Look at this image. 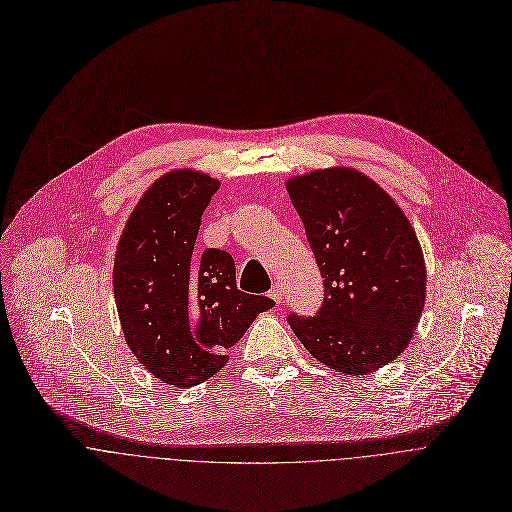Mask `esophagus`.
Listing matches in <instances>:
<instances>
[{"label": "esophagus", "instance_id": "34e87169", "mask_svg": "<svg viewBox=\"0 0 512 512\" xmlns=\"http://www.w3.org/2000/svg\"><path fill=\"white\" fill-rule=\"evenodd\" d=\"M269 297H271V299H275L277 303H281V301H283V289H281L279 285H273V287H271V291H269Z\"/></svg>", "mask_w": 512, "mask_h": 512}]
</instances>
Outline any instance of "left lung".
Listing matches in <instances>:
<instances>
[{"label":"left lung","mask_w":512,"mask_h":512,"mask_svg":"<svg viewBox=\"0 0 512 512\" xmlns=\"http://www.w3.org/2000/svg\"><path fill=\"white\" fill-rule=\"evenodd\" d=\"M287 191L323 279L313 317L287 321L331 370L364 376L394 362L420 321L426 267L400 207L352 168L313 170Z\"/></svg>","instance_id":"1"}]
</instances>
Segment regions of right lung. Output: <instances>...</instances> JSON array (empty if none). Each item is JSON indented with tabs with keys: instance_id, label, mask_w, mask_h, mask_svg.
<instances>
[{
	"instance_id": "add662e5",
	"label": "right lung",
	"mask_w": 512,
	"mask_h": 512,
	"mask_svg": "<svg viewBox=\"0 0 512 512\" xmlns=\"http://www.w3.org/2000/svg\"><path fill=\"white\" fill-rule=\"evenodd\" d=\"M219 183L173 170L140 199L120 237L114 297L126 344L154 378L191 388L215 376L271 297L237 287L227 251L195 253L201 217Z\"/></svg>"
}]
</instances>
